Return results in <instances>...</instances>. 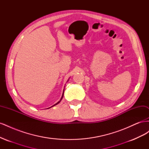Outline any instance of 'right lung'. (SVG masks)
<instances>
[{
    "label": "right lung",
    "instance_id": "add662e5",
    "mask_svg": "<svg viewBox=\"0 0 149 149\" xmlns=\"http://www.w3.org/2000/svg\"><path fill=\"white\" fill-rule=\"evenodd\" d=\"M63 94H64V91H63V95H62V97H61V100H60L59 101H58V102L57 103H56V104H54L53 106H52V107H53V106H55V105L58 104V103H59V102H60V101H61V100H62V98H63Z\"/></svg>",
    "mask_w": 149,
    "mask_h": 149
}]
</instances>
